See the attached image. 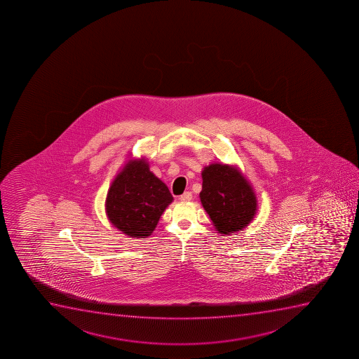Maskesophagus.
Instances as JSON below:
<instances>
[{"mask_svg": "<svg viewBox=\"0 0 359 359\" xmlns=\"http://www.w3.org/2000/svg\"><path fill=\"white\" fill-rule=\"evenodd\" d=\"M191 198H192V194L191 192H185V194H182L180 197H179V199L182 201V202H189V201H191Z\"/></svg>", "mask_w": 359, "mask_h": 359, "instance_id": "obj_1", "label": "esophagus"}]
</instances>
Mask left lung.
Segmentation results:
<instances>
[{"mask_svg":"<svg viewBox=\"0 0 359 359\" xmlns=\"http://www.w3.org/2000/svg\"><path fill=\"white\" fill-rule=\"evenodd\" d=\"M199 198L219 234L243 231L257 214V196L239 167L210 163L202 170Z\"/></svg>","mask_w":359,"mask_h":359,"instance_id":"1","label":"left lung"}]
</instances>
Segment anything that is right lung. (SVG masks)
<instances>
[{
	"label": "right lung",
	"mask_w": 359,
	"mask_h": 359,
	"mask_svg": "<svg viewBox=\"0 0 359 359\" xmlns=\"http://www.w3.org/2000/svg\"><path fill=\"white\" fill-rule=\"evenodd\" d=\"M173 196L152 173L144 156H131L115 175L107 192L106 214L110 224L130 238H149Z\"/></svg>",
	"instance_id": "obj_1"
}]
</instances>
